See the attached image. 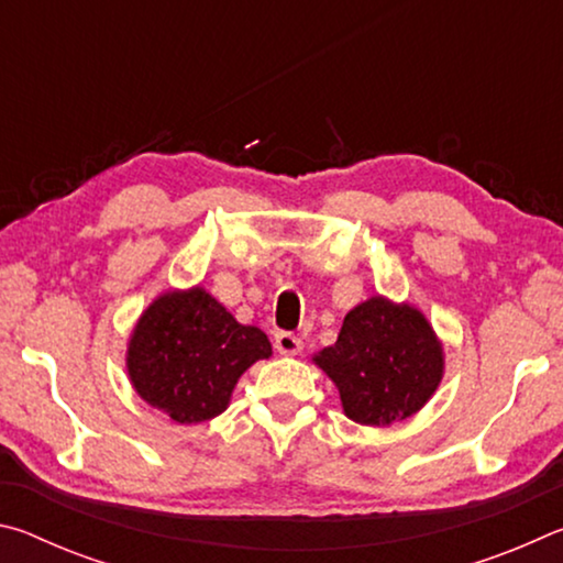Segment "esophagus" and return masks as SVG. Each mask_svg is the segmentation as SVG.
<instances>
[{"instance_id": "34e87169", "label": "esophagus", "mask_w": 563, "mask_h": 563, "mask_svg": "<svg viewBox=\"0 0 563 563\" xmlns=\"http://www.w3.org/2000/svg\"><path fill=\"white\" fill-rule=\"evenodd\" d=\"M275 350H278L280 355L292 357L302 350V340L298 335H292V332H278V335H275Z\"/></svg>"}]
</instances>
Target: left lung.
<instances>
[{
  "mask_svg": "<svg viewBox=\"0 0 563 563\" xmlns=\"http://www.w3.org/2000/svg\"><path fill=\"white\" fill-rule=\"evenodd\" d=\"M352 422L387 427L417 415L444 377V345L424 312L373 295L342 320L338 342L312 355Z\"/></svg>",
  "mask_w": 563,
  "mask_h": 563,
  "instance_id": "1",
  "label": "left lung"
}]
</instances>
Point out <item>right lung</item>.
I'll use <instances>...</instances> for the list:
<instances>
[{"label":"right lung","mask_w":563,"mask_h":563,"mask_svg":"<svg viewBox=\"0 0 563 563\" xmlns=\"http://www.w3.org/2000/svg\"><path fill=\"white\" fill-rule=\"evenodd\" d=\"M273 355L261 328L241 325L201 285L166 290L141 312L126 347V373L146 405L178 424L213 419L238 379Z\"/></svg>","instance_id":"1"}]
</instances>
